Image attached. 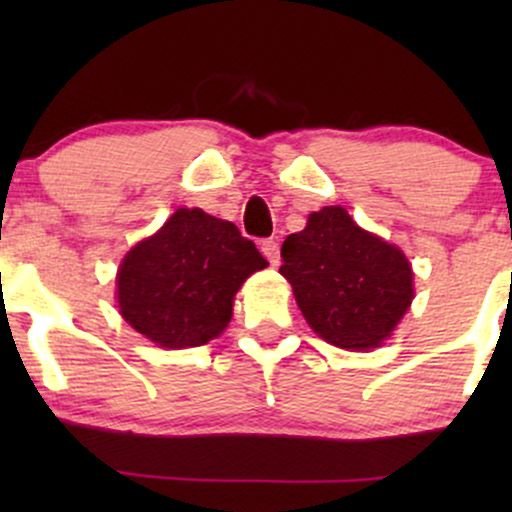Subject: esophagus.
<instances>
[{"mask_svg":"<svg viewBox=\"0 0 512 512\" xmlns=\"http://www.w3.org/2000/svg\"><path fill=\"white\" fill-rule=\"evenodd\" d=\"M262 255L267 257L272 267H279V243L276 240H262Z\"/></svg>","mask_w":512,"mask_h":512,"instance_id":"esophagus-1","label":"esophagus"}]
</instances>
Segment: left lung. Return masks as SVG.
Here are the masks:
<instances>
[{"label":"left lung","instance_id":"left-lung-1","mask_svg":"<svg viewBox=\"0 0 512 512\" xmlns=\"http://www.w3.org/2000/svg\"><path fill=\"white\" fill-rule=\"evenodd\" d=\"M281 260L308 325L339 349L383 344L414 298L404 252L356 226L342 207L313 211L303 231L284 240Z\"/></svg>","mask_w":512,"mask_h":512}]
</instances>
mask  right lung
Returning <instances> with one entry per match:
<instances>
[{
	"label": "right lung",
	"instance_id": "obj_1",
	"mask_svg": "<svg viewBox=\"0 0 512 512\" xmlns=\"http://www.w3.org/2000/svg\"><path fill=\"white\" fill-rule=\"evenodd\" d=\"M267 260L236 223L178 209L117 269L120 315L166 349L202 346L226 330L233 296Z\"/></svg>",
	"mask_w": 512,
	"mask_h": 512
}]
</instances>
